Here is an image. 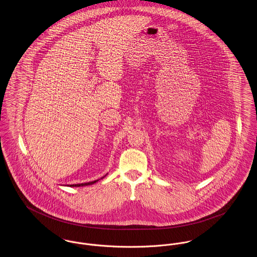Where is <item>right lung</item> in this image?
I'll list each match as a JSON object with an SVG mask.
<instances>
[{
  "mask_svg": "<svg viewBox=\"0 0 257 257\" xmlns=\"http://www.w3.org/2000/svg\"><path fill=\"white\" fill-rule=\"evenodd\" d=\"M98 180L96 181H93V182H89V183H82V184H73V185H70V187H80V186H87V185H91V184L96 183Z\"/></svg>",
  "mask_w": 257,
  "mask_h": 257,
  "instance_id": "add662e5",
  "label": "right lung"
}]
</instances>
